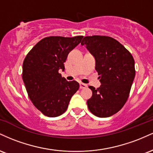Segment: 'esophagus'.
<instances>
[{
    "label": "esophagus",
    "mask_w": 153,
    "mask_h": 153,
    "mask_svg": "<svg viewBox=\"0 0 153 153\" xmlns=\"http://www.w3.org/2000/svg\"><path fill=\"white\" fill-rule=\"evenodd\" d=\"M86 87H87L86 84L82 83V82H80V88H81V89L85 88H86Z\"/></svg>",
    "instance_id": "34e87169"
}]
</instances>
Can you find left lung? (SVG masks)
I'll list each match as a JSON object with an SVG mask.
<instances>
[{
    "label": "left lung",
    "mask_w": 153,
    "mask_h": 153,
    "mask_svg": "<svg viewBox=\"0 0 153 153\" xmlns=\"http://www.w3.org/2000/svg\"><path fill=\"white\" fill-rule=\"evenodd\" d=\"M81 45L94 57L101 83L97 89L89 86L93 95L87 101L88 109L98 117H109L124 106L129 97L135 76L134 58L122 44L109 36H85Z\"/></svg>",
    "instance_id": "1"
}]
</instances>
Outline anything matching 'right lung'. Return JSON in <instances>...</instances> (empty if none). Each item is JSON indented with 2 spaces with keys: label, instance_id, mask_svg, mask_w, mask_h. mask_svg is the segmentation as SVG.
Returning <instances> with one entry per match:
<instances>
[{
  "label": "right lung",
  "instance_id": "add662e5",
  "mask_svg": "<svg viewBox=\"0 0 153 153\" xmlns=\"http://www.w3.org/2000/svg\"><path fill=\"white\" fill-rule=\"evenodd\" d=\"M82 37L44 38L24 59L22 78L27 94L35 107L47 117L62 114L79 89L78 82L68 81L59 71H65L64 62L68 54L80 43Z\"/></svg>",
  "mask_w": 153,
  "mask_h": 153
}]
</instances>
